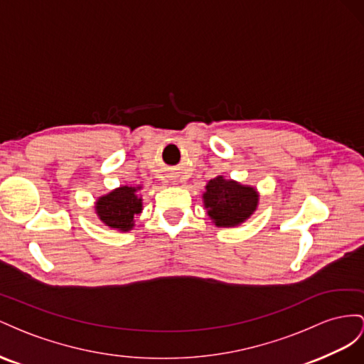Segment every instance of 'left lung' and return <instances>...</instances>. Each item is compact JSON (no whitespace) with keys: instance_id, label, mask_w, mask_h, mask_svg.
<instances>
[{"instance_id":"8db88e82","label":"left lung","mask_w":364,"mask_h":364,"mask_svg":"<svg viewBox=\"0 0 364 364\" xmlns=\"http://www.w3.org/2000/svg\"><path fill=\"white\" fill-rule=\"evenodd\" d=\"M207 215L218 227H236L253 215L259 193L252 186H244L223 175L210 180L203 193Z\"/></svg>"}]
</instances>
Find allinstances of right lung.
Segmentation results:
<instances>
[{"label": "right lung", "instance_id": "add662e5", "mask_svg": "<svg viewBox=\"0 0 364 364\" xmlns=\"http://www.w3.org/2000/svg\"><path fill=\"white\" fill-rule=\"evenodd\" d=\"M141 186H120L96 201L99 220L114 230L129 232L134 227V216L141 212L143 200L137 192Z\"/></svg>", "mask_w": 364, "mask_h": 364}]
</instances>
